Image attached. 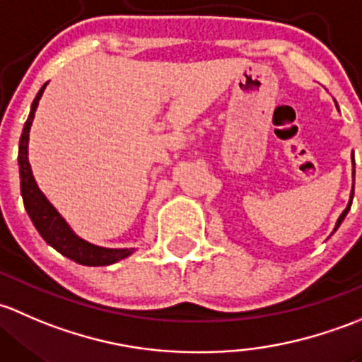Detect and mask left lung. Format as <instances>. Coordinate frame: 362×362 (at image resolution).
<instances>
[{
	"instance_id": "obj_1",
	"label": "left lung",
	"mask_w": 362,
	"mask_h": 362,
	"mask_svg": "<svg viewBox=\"0 0 362 362\" xmlns=\"http://www.w3.org/2000/svg\"><path fill=\"white\" fill-rule=\"evenodd\" d=\"M352 156H354V155H352ZM352 199H354V186H352V192H350V200H349V206L345 207V211L341 212V214H340V218H338V221H337V226H334V230H333V232H337V230H338V226L341 225V221H344V219H345V216H347V212L350 211V206H352Z\"/></svg>"
}]
</instances>
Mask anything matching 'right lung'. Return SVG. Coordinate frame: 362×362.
<instances>
[{
  "mask_svg": "<svg viewBox=\"0 0 362 362\" xmlns=\"http://www.w3.org/2000/svg\"><path fill=\"white\" fill-rule=\"evenodd\" d=\"M45 87L40 88L35 100L31 104V113H29L28 122L22 129L21 143H18V173H21V193L24 200V207L31 218L33 225L38 230L40 235L48 245L61 252L66 258L87 267H106V264L117 263L127 258L134 252V249H107L99 247V245L90 244L83 238L76 237L73 230L69 228L68 223L62 219V216L55 211L43 195L42 189L36 185L35 176H33L31 165L28 158V143H29V130H31L33 118H35L36 107H38L40 99H42Z\"/></svg>",
  "mask_w": 362,
  "mask_h": 362,
  "instance_id": "obj_1",
  "label": "right lung"
}]
</instances>
